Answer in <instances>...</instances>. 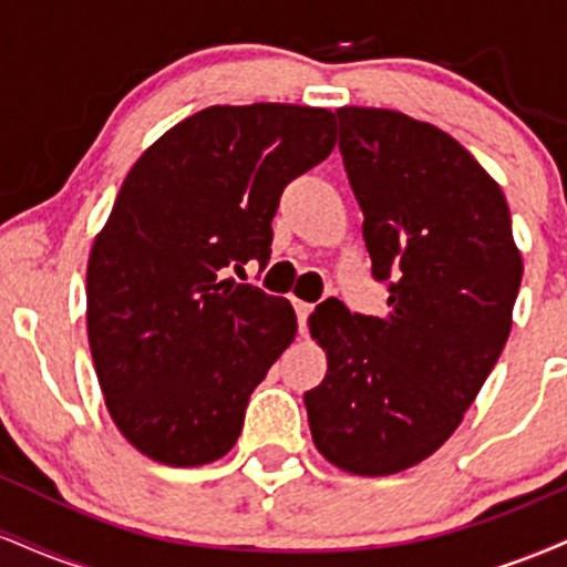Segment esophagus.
Wrapping results in <instances>:
<instances>
[{"mask_svg":"<svg viewBox=\"0 0 567 567\" xmlns=\"http://www.w3.org/2000/svg\"><path fill=\"white\" fill-rule=\"evenodd\" d=\"M292 306H296V315H298V328L306 330V322H309V315L315 306L306 303V301H292Z\"/></svg>","mask_w":567,"mask_h":567,"instance_id":"34e87169","label":"esophagus"}]
</instances>
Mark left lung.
Wrapping results in <instances>:
<instances>
[{"label":"left lung","instance_id":"obj_1","mask_svg":"<svg viewBox=\"0 0 567 567\" xmlns=\"http://www.w3.org/2000/svg\"><path fill=\"white\" fill-rule=\"evenodd\" d=\"M351 192L389 315L317 306L328 373L303 394L311 437L338 470L383 477L429 458L512 330L523 258L504 192L458 141L389 109H338Z\"/></svg>","mask_w":567,"mask_h":567}]
</instances>
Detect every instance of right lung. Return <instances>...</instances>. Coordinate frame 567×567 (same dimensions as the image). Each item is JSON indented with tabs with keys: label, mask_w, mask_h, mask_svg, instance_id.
I'll return each instance as SVG.
<instances>
[{
	"label": "right lung",
	"mask_w": 567,
	"mask_h": 567,
	"mask_svg": "<svg viewBox=\"0 0 567 567\" xmlns=\"http://www.w3.org/2000/svg\"><path fill=\"white\" fill-rule=\"evenodd\" d=\"M333 146L328 109L210 106L130 167L90 250L87 338L109 415L143 455L202 466L234 447L298 322L224 275L266 266L285 186Z\"/></svg>",
	"instance_id": "right-lung-1"
}]
</instances>
